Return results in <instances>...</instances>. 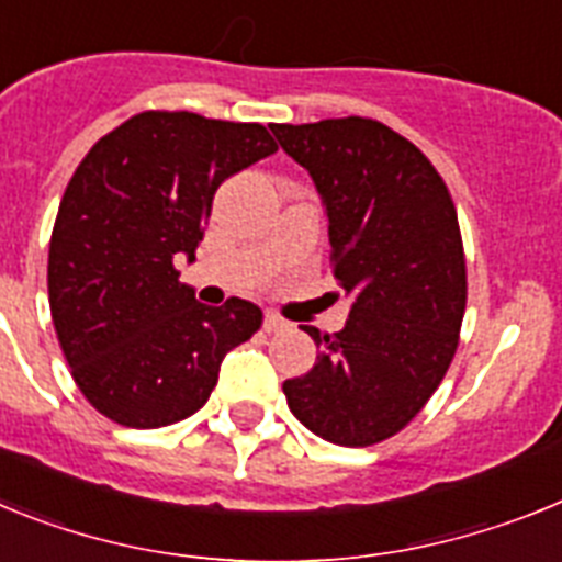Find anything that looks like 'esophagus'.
<instances>
[{
    "mask_svg": "<svg viewBox=\"0 0 562 562\" xmlns=\"http://www.w3.org/2000/svg\"><path fill=\"white\" fill-rule=\"evenodd\" d=\"M286 326H290V324H286L284 317H278L276 312H267V315H265V331H270V335H272V331H284Z\"/></svg>",
    "mask_w": 562,
    "mask_h": 562,
    "instance_id": "1",
    "label": "esophagus"
}]
</instances>
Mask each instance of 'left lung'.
Returning a JSON list of instances; mask_svg holds the SVG:
<instances>
[{
    "instance_id": "left-lung-1",
    "label": "left lung",
    "mask_w": 562,
    "mask_h": 562,
    "mask_svg": "<svg viewBox=\"0 0 562 562\" xmlns=\"http://www.w3.org/2000/svg\"><path fill=\"white\" fill-rule=\"evenodd\" d=\"M270 128L315 182L351 301L335 335L304 326L321 351L284 382L286 405L321 439L369 448L400 434L450 369L467 304L459 216L439 171L394 128L369 117Z\"/></svg>"
}]
</instances>
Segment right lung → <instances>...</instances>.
<instances>
[{"mask_svg":"<svg viewBox=\"0 0 562 562\" xmlns=\"http://www.w3.org/2000/svg\"><path fill=\"white\" fill-rule=\"evenodd\" d=\"M276 151L261 123L140 112L72 173L49 238V312L72 380L117 425L196 414L227 351L261 326L241 297L200 304L173 261L196 258L216 188Z\"/></svg>","mask_w":562,"mask_h":562,"instance_id":"obj_1","label":"right lung"}]
</instances>
